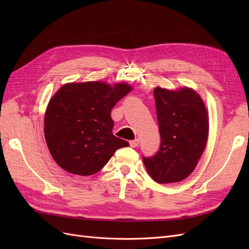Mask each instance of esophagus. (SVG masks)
Instances as JSON below:
<instances>
[{"label": "esophagus", "mask_w": 249, "mask_h": 249, "mask_svg": "<svg viewBox=\"0 0 249 249\" xmlns=\"http://www.w3.org/2000/svg\"><path fill=\"white\" fill-rule=\"evenodd\" d=\"M139 145V140L138 139H135L130 141V146L131 147H137Z\"/></svg>", "instance_id": "obj_1"}]
</instances>
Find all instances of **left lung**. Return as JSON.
<instances>
[{"instance_id": "8db88e82", "label": "left lung", "mask_w": 249, "mask_h": 249, "mask_svg": "<svg viewBox=\"0 0 249 249\" xmlns=\"http://www.w3.org/2000/svg\"><path fill=\"white\" fill-rule=\"evenodd\" d=\"M160 148L153 157H142L155 182L176 183L196 167L209 134L208 113L200 96L189 88L178 91L154 90Z\"/></svg>"}]
</instances>
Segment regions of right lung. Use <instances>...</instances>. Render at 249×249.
<instances>
[{"label": "right lung", "mask_w": 249, "mask_h": 249, "mask_svg": "<svg viewBox=\"0 0 249 249\" xmlns=\"http://www.w3.org/2000/svg\"><path fill=\"white\" fill-rule=\"evenodd\" d=\"M132 90L103 82L66 84L52 97L44 115V137L53 159L67 172L91 176L120 147L129 145L112 133L111 110Z\"/></svg>", "instance_id": "obj_1"}]
</instances>
